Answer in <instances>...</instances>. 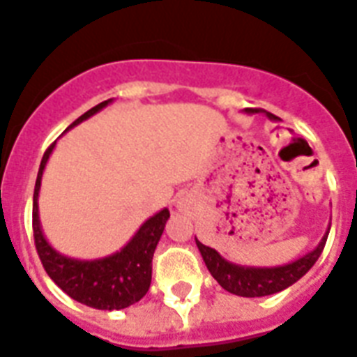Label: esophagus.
I'll return each instance as SVG.
<instances>
[{
    "mask_svg": "<svg viewBox=\"0 0 357 357\" xmlns=\"http://www.w3.org/2000/svg\"><path fill=\"white\" fill-rule=\"evenodd\" d=\"M178 208H179V211H181V213L190 214L194 211L192 202H190V199H188V198H179L178 199Z\"/></svg>",
    "mask_w": 357,
    "mask_h": 357,
    "instance_id": "esophagus-1",
    "label": "esophagus"
}]
</instances>
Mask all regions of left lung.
Segmentation results:
<instances>
[{
  "label": "left lung",
  "mask_w": 357,
  "mask_h": 357,
  "mask_svg": "<svg viewBox=\"0 0 357 357\" xmlns=\"http://www.w3.org/2000/svg\"><path fill=\"white\" fill-rule=\"evenodd\" d=\"M245 113H259V109L245 108ZM266 115L269 119H275V115L268 112H266ZM328 233L330 227L326 229V233L321 238L319 245L314 251H310V253L294 260V262L284 264V266H275V268L238 266V264L225 260L216 249L202 244L198 238H196V245H198L199 253L204 257V262L208 271H211V275L218 280L222 288L227 289L229 294L240 295V297H264V295L279 294V291L289 288L291 284H295L301 277L308 273L310 268L317 262V259L323 253Z\"/></svg>",
  "instance_id": "1"
}]
</instances>
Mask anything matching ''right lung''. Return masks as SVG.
Masks as SVG:
<instances>
[{"label":"right lung","instance_id":"right-lung-1","mask_svg":"<svg viewBox=\"0 0 357 357\" xmlns=\"http://www.w3.org/2000/svg\"><path fill=\"white\" fill-rule=\"evenodd\" d=\"M109 102H112V98L88 109L68 130L106 108ZM54 144H56V141L43 153L40 170H38L36 185H34L33 231L38 257L42 260L49 277L71 299L86 304V306H91V308L109 310V312L128 308V306L143 299L149 291L150 282H152L153 251L158 248L167 220L170 218L169 208H163V211L150 216L139 227L137 233L133 234L128 244L117 253L95 260H78L58 253L56 249L49 244L47 238L43 236L40 214H38V196H40L42 176L49 161V155L54 150Z\"/></svg>","mask_w":357,"mask_h":357}]
</instances>
